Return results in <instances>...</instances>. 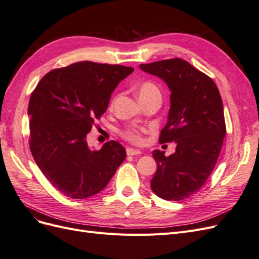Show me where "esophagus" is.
Returning <instances> with one entry per match:
<instances>
[{"mask_svg":"<svg viewBox=\"0 0 259 259\" xmlns=\"http://www.w3.org/2000/svg\"><path fill=\"white\" fill-rule=\"evenodd\" d=\"M126 153L127 155H137L142 153L140 150H137V149H133V148H126Z\"/></svg>","mask_w":259,"mask_h":259,"instance_id":"34e87169","label":"esophagus"}]
</instances>
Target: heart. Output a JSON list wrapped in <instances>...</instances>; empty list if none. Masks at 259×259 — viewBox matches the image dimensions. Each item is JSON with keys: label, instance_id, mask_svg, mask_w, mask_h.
<instances>
[{"label": "heart", "instance_id": "heart-1", "mask_svg": "<svg viewBox=\"0 0 259 259\" xmlns=\"http://www.w3.org/2000/svg\"><path fill=\"white\" fill-rule=\"evenodd\" d=\"M148 96H161L160 91L156 86L151 82H144L138 88V97L144 98ZM145 130L130 127L123 132V137L126 138L128 142L134 144L143 143V133Z\"/></svg>", "mask_w": 259, "mask_h": 259}]
</instances>
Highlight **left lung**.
I'll use <instances>...</instances> for the list:
<instances>
[{
  "label": "left lung",
  "instance_id": "obj_1",
  "mask_svg": "<svg viewBox=\"0 0 259 259\" xmlns=\"http://www.w3.org/2000/svg\"><path fill=\"white\" fill-rule=\"evenodd\" d=\"M170 91L167 123L160 143H176V151L152 152L156 162L151 190L161 199L180 201L198 192L213 171L226 135L224 107L214 81L189 62L166 59L140 65Z\"/></svg>",
  "mask_w": 259,
  "mask_h": 259
}]
</instances>
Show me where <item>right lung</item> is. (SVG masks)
Segmentation results:
<instances>
[{
	"label": "right lung",
	"mask_w": 259,
	"mask_h": 259,
	"mask_svg": "<svg viewBox=\"0 0 259 259\" xmlns=\"http://www.w3.org/2000/svg\"><path fill=\"white\" fill-rule=\"evenodd\" d=\"M134 68L80 61L45 74L30 97V150L38 168L69 198L100 192L126 158L115 140L93 150L86 136L111 94Z\"/></svg>",
	"instance_id": "add662e5"
}]
</instances>
